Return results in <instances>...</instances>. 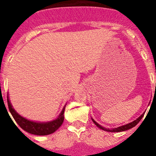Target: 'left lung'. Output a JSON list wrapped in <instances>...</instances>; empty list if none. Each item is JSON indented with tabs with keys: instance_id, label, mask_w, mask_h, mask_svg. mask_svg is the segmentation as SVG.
Listing matches in <instances>:
<instances>
[{
	"instance_id": "1",
	"label": "left lung",
	"mask_w": 156,
	"mask_h": 156,
	"mask_svg": "<svg viewBox=\"0 0 156 156\" xmlns=\"http://www.w3.org/2000/svg\"><path fill=\"white\" fill-rule=\"evenodd\" d=\"M144 113H145V112H144V113L140 115V116H139L137 119H135L134 121H133V122H129V123H127V124H126V125H123V126H119V127L112 128V129H107V128H105V127H103V126H101L100 124H98V122L94 120V119H92V118H91V119H92V121L94 122V124L96 125L98 127L100 128V129H103V130H105V131H108V132H121V131H125V130H127V129H131V128L134 127V126H136V125H137L139 122H140V119H142V117L144 116Z\"/></svg>"
}]
</instances>
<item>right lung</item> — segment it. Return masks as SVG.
Segmentation results:
<instances>
[{
  "label": "right lung",
  "instance_id": "add662e5",
  "mask_svg": "<svg viewBox=\"0 0 156 156\" xmlns=\"http://www.w3.org/2000/svg\"><path fill=\"white\" fill-rule=\"evenodd\" d=\"M7 98H8V108H9V111H10L14 119L16 120V122L22 129H24L25 131L32 133V134L44 136V135L53 133L62 126L63 121H64V112L66 105L62 110L61 113L59 114V115L55 119L49 121V122H36V121H32L26 119L19 115L12 107L9 98H8V94Z\"/></svg>",
  "mask_w": 156,
  "mask_h": 156
}]
</instances>
